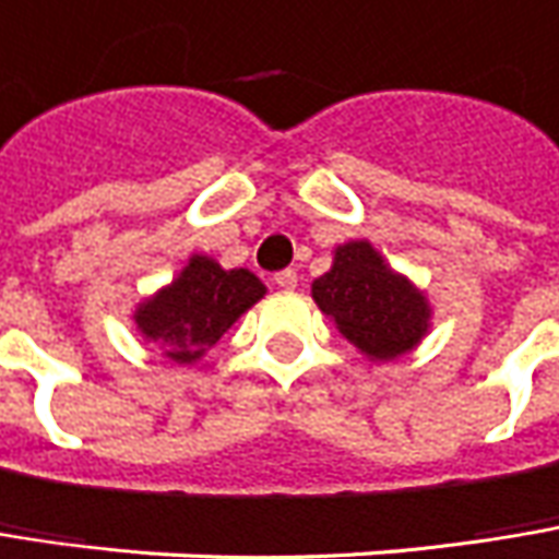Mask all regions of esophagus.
Instances as JSON below:
<instances>
[{
  "label": "esophagus",
  "instance_id": "obj_1",
  "mask_svg": "<svg viewBox=\"0 0 559 559\" xmlns=\"http://www.w3.org/2000/svg\"><path fill=\"white\" fill-rule=\"evenodd\" d=\"M273 283H276L283 293H293V289L299 286V273H296V270H280V273L273 276Z\"/></svg>",
  "mask_w": 559,
  "mask_h": 559
}]
</instances>
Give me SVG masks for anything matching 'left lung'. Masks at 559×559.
I'll return each mask as SVG.
<instances>
[{"mask_svg":"<svg viewBox=\"0 0 559 559\" xmlns=\"http://www.w3.org/2000/svg\"><path fill=\"white\" fill-rule=\"evenodd\" d=\"M311 299L369 362H394L432 331L426 289L397 273L369 238L334 248L331 270L311 283Z\"/></svg>","mask_w":559,"mask_h":559,"instance_id":"1","label":"left lung"}]
</instances>
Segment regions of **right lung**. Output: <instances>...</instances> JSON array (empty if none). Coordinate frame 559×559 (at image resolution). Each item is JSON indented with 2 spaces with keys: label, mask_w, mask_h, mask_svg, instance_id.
<instances>
[{
  "label": "right lung",
  "mask_w": 559,
  "mask_h": 559,
  "mask_svg": "<svg viewBox=\"0 0 559 559\" xmlns=\"http://www.w3.org/2000/svg\"><path fill=\"white\" fill-rule=\"evenodd\" d=\"M266 286L245 266L225 270L219 260L193 251L171 283L136 301L130 321L145 343L175 366H197L216 340L260 299Z\"/></svg>",
  "instance_id": "add662e5"
}]
</instances>
